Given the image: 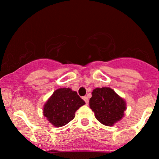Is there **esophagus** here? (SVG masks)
I'll return each instance as SVG.
<instances>
[{"mask_svg": "<svg viewBox=\"0 0 159 159\" xmlns=\"http://www.w3.org/2000/svg\"><path fill=\"white\" fill-rule=\"evenodd\" d=\"M83 99L84 100V102H86V105H88V103H89V99H88V98H87V96H84Z\"/></svg>", "mask_w": 159, "mask_h": 159, "instance_id": "34e87169", "label": "esophagus"}]
</instances>
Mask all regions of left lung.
Here are the masks:
<instances>
[{
	"instance_id": "left-lung-1",
	"label": "left lung",
	"mask_w": 159,
	"mask_h": 159,
	"mask_svg": "<svg viewBox=\"0 0 159 159\" xmlns=\"http://www.w3.org/2000/svg\"><path fill=\"white\" fill-rule=\"evenodd\" d=\"M89 104L96 120L107 126H113L122 120L127 108L125 99L106 87L94 89Z\"/></svg>"
}]
</instances>
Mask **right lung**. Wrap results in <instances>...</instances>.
Listing matches in <instances>:
<instances>
[{
    "label": "right lung",
    "instance_id": "right-lung-1",
    "mask_svg": "<svg viewBox=\"0 0 159 159\" xmlns=\"http://www.w3.org/2000/svg\"><path fill=\"white\" fill-rule=\"evenodd\" d=\"M85 105V102L78 96L76 91L70 88H59L43 106V115L52 125L61 127L66 125L75 116L78 109Z\"/></svg>",
    "mask_w": 159,
    "mask_h": 159
}]
</instances>
